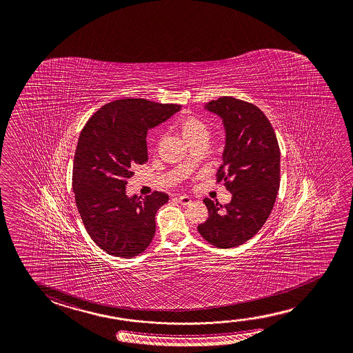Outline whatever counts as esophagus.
Instances as JSON below:
<instances>
[{"mask_svg":"<svg viewBox=\"0 0 353 353\" xmlns=\"http://www.w3.org/2000/svg\"><path fill=\"white\" fill-rule=\"evenodd\" d=\"M176 199H177V202H179V204H182V205H188V204L192 202L191 198L188 196H179Z\"/></svg>","mask_w":353,"mask_h":353,"instance_id":"esophagus-1","label":"esophagus"}]
</instances>
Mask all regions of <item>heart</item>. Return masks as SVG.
<instances>
[{"label": "heart", "instance_id": "heart-1", "mask_svg": "<svg viewBox=\"0 0 353 353\" xmlns=\"http://www.w3.org/2000/svg\"><path fill=\"white\" fill-rule=\"evenodd\" d=\"M181 130H182L183 138L187 141L196 138L198 135L208 134L207 125L202 121L193 118V117H187V118L182 121V123H181Z\"/></svg>", "mask_w": 353, "mask_h": 353}]
</instances>
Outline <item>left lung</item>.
Segmentation results:
<instances>
[{"label": "left lung", "instance_id": "1", "mask_svg": "<svg viewBox=\"0 0 353 353\" xmlns=\"http://www.w3.org/2000/svg\"><path fill=\"white\" fill-rule=\"evenodd\" d=\"M223 119L225 148L216 182L232 192L225 205L205 198L209 218L198 225L204 240L219 249L249 241L270 216L281 174L277 137L263 112L254 104L229 96L205 103Z\"/></svg>", "mask_w": 353, "mask_h": 353}]
</instances>
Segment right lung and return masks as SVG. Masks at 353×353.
<instances>
[{"instance_id": "add662e5", "label": "right lung", "mask_w": 353, "mask_h": 353, "mask_svg": "<svg viewBox=\"0 0 353 353\" xmlns=\"http://www.w3.org/2000/svg\"><path fill=\"white\" fill-rule=\"evenodd\" d=\"M179 110V104L117 99L99 108L82 129L72 190L88 235L107 254L132 259L150 245L155 215L168 196L157 191L145 198L128 196L125 185L135 165L148 161V130Z\"/></svg>"}]
</instances>
